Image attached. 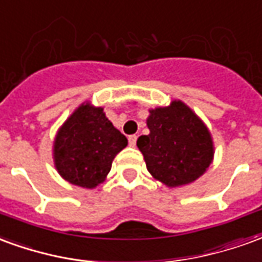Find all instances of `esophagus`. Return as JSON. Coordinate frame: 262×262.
I'll return each instance as SVG.
<instances>
[{
    "label": "esophagus",
    "instance_id": "esophagus-1",
    "mask_svg": "<svg viewBox=\"0 0 262 262\" xmlns=\"http://www.w3.org/2000/svg\"><path fill=\"white\" fill-rule=\"evenodd\" d=\"M136 142H137L136 135H132V136H129V146L135 147V146H136Z\"/></svg>",
    "mask_w": 262,
    "mask_h": 262
}]
</instances>
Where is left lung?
Masks as SVG:
<instances>
[{
	"label": "left lung",
	"instance_id": "left-lung-1",
	"mask_svg": "<svg viewBox=\"0 0 262 262\" xmlns=\"http://www.w3.org/2000/svg\"><path fill=\"white\" fill-rule=\"evenodd\" d=\"M150 133L137 139L148 172L170 188L191 184L205 174L213 160L210 132L181 101L151 109Z\"/></svg>",
	"mask_w": 262,
	"mask_h": 262
}]
</instances>
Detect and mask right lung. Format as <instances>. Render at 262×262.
Returning a JSON list of instances; mask_svg holds the SVG:
<instances>
[{"mask_svg":"<svg viewBox=\"0 0 262 262\" xmlns=\"http://www.w3.org/2000/svg\"><path fill=\"white\" fill-rule=\"evenodd\" d=\"M127 139L105 116L103 108L81 103L60 127L53 143L54 167L73 185L92 189L105 181Z\"/></svg>","mask_w":262,"mask_h":262,"instance_id":"obj_1","label":"right lung"}]
</instances>
